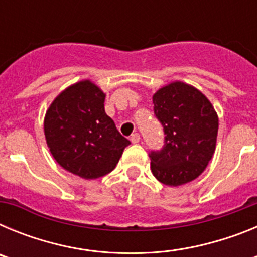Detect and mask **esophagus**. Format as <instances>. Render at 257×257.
<instances>
[{"label": "esophagus", "mask_w": 257, "mask_h": 257, "mask_svg": "<svg viewBox=\"0 0 257 257\" xmlns=\"http://www.w3.org/2000/svg\"><path fill=\"white\" fill-rule=\"evenodd\" d=\"M130 140L131 143H134V144H136V143H139L140 142V135L138 133L133 134V135L130 136Z\"/></svg>", "instance_id": "esophagus-1"}]
</instances>
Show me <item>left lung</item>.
Returning a JSON list of instances; mask_svg holds the SVG:
<instances>
[{
  "label": "left lung",
  "instance_id": "1",
  "mask_svg": "<svg viewBox=\"0 0 257 257\" xmlns=\"http://www.w3.org/2000/svg\"><path fill=\"white\" fill-rule=\"evenodd\" d=\"M154 115L165 133L160 151H151L158 181L178 187L205 171L216 147L219 118L207 97L193 86L174 82L153 95Z\"/></svg>",
  "mask_w": 257,
  "mask_h": 257
}]
</instances>
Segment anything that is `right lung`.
<instances>
[{
    "mask_svg": "<svg viewBox=\"0 0 257 257\" xmlns=\"http://www.w3.org/2000/svg\"><path fill=\"white\" fill-rule=\"evenodd\" d=\"M105 94L90 81L74 83L52 101L45 117L47 147L56 162L83 179L113 171L131 144L104 109Z\"/></svg>",
    "mask_w": 257,
    "mask_h": 257,
    "instance_id": "obj_1",
    "label": "right lung"
}]
</instances>
